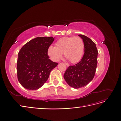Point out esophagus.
<instances>
[{
	"mask_svg": "<svg viewBox=\"0 0 121 121\" xmlns=\"http://www.w3.org/2000/svg\"><path fill=\"white\" fill-rule=\"evenodd\" d=\"M65 64L66 65V66H67V67H69V64H68V63H65Z\"/></svg>",
	"mask_w": 121,
	"mask_h": 121,
	"instance_id": "34e87169",
	"label": "esophagus"
}]
</instances>
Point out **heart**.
Returning <instances> with one entry per match:
<instances>
[{"label":"heart","mask_w":121,"mask_h":121,"mask_svg":"<svg viewBox=\"0 0 121 121\" xmlns=\"http://www.w3.org/2000/svg\"><path fill=\"white\" fill-rule=\"evenodd\" d=\"M55 46H50L48 54L52 61H58L64 53V56L72 63L78 62L82 58L84 50V43L79 37H65L59 39Z\"/></svg>","instance_id":"1"}]
</instances>
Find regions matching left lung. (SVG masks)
<instances>
[{"mask_svg":"<svg viewBox=\"0 0 121 121\" xmlns=\"http://www.w3.org/2000/svg\"><path fill=\"white\" fill-rule=\"evenodd\" d=\"M84 43V53L81 61L69 66L64 73L67 83L72 87L78 89L87 85L93 79L96 71L98 52L95 43L89 38L78 35Z\"/></svg>","mask_w":121,"mask_h":121,"instance_id":"1","label":"left lung"}]
</instances>
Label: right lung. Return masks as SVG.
Here are the masks:
<instances>
[{
    "instance_id": "right-lung-1",
    "label": "right lung",
    "mask_w": 121,
    "mask_h": 121,
    "mask_svg": "<svg viewBox=\"0 0 121 121\" xmlns=\"http://www.w3.org/2000/svg\"><path fill=\"white\" fill-rule=\"evenodd\" d=\"M54 39L37 37L22 48L18 53L17 71L21 84L30 90H37L47 81L50 72L58 65L49 59L48 50Z\"/></svg>"
}]
</instances>
